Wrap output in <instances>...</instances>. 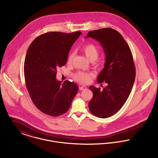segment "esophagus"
I'll return each mask as SVG.
<instances>
[{
  "mask_svg": "<svg viewBox=\"0 0 158 158\" xmlns=\"http://www.w3.org/2000/svg\"><path fill=\"white\" fill-rule=\"evenodd\" d=\"M79 89L80 90H86V89H87V88L85 86H80Z\"/></svg>",
  "mask_w": 158,
  "mask_h": 158,
  "instance_id": "esophagus-1",
  "label": "esophagus"
}]
</instances>
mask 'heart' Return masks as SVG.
I'll return each instance as SVG.
<instances>
[{
    "label": "heart",
    "mask_w": 158,
    "mask_h": 158,
    "mask_svg": "<svg viewBox=\"0 0 158 158\" xmlns=\"http://www.w3.org/2000/svg\"><path fill=\"white\" fill-rule=\"evenodd\" d=\"M81 51L85 55L86 58L90 61H93L94 65L95 67H100L103 65V61L102 60L97 59L99 51L98 48L92 44H88L83 45L81 48ZM74 57V53L70 52L67 57V63L71 64ZM74 80L81 84H86L90 81L91 74L88 72L82 71H78L73 75Z\"/></svg>",
    "instance_id": "obj_1"
}]
</instances>
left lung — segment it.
Listing matches in <instances>:
<instances>
[{
	"instance_id": "8db88e82",
	"label": "left lung",
	"mask_w": 158,
	"mask_h": 158,
	"mask_svg": "<svg viewBox=\"0 0 158 158\" xmlns=\"http://www.w3.org/2000/svg\"><path fill=\"white\" fill-rule=\"evenodd\" d=\"M89 37L99 41L103 48L106 62L97 83L106 84L103 89L89 86L93 97L89 109L98 117L108 118L121 109L133 88L135 77L133 55L123 36L113 28L90 31L86 38Z\"/></svg>"
}]
</instances>
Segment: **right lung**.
Here are the masks:
<instances>
[{
  "instance_id": "add662e5",
  "label": "right lung",
  "mask_w": 158,
  "mask_h": 158,
  "mask_svg": "<svg viewBox=\"0 0 158 158\" xmlns=\"http://www.w3.org/2000/svg\"><path fill=\"white\" fill-rule=\"evenodd\" d=\"M81 31L65 33L52 31L37 37L30 45L24 61L26 87L36 107L56 117L66 113L78 86L56 78L57 68L67 63L69 50Z\"/></svg>"
}]
</instances>
